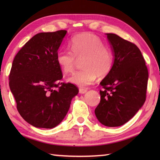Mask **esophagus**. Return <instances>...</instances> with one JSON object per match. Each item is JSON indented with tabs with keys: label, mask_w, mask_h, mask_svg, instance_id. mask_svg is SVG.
Here are the masks:
<instances>
[{
	"label": "esophagus",
	"mask_w": 160,
	"mask_h": 160,
	"mask_svg": "<svg viewBox=\"0 0 160 160\" xmlns=\"http://www.w3.org/2000/svg\"><path fill=\"white\" fill-rule=\"evenodd\" d=\"M87 91V89H83V88H80L79 89V93L81 94H83V93H85Z\"/></svg>",
	"instance_id": "34e87169"
}]
</instances>
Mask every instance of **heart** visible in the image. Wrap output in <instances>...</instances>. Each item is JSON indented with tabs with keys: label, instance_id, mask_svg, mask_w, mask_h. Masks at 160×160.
<instances>
[{
	"label": "heart",
	"instance_id": "heart-1",
	"mask_svg": "<svg viewBox=\"0 0 160 160\" xmlns=\"http://www.w3.org/2000/svg\"><path fill=\"white\" fill-rule=\"evenodd\" d=\"M70 49H59L56 53L58 64L64 73L73 72L77 59H83V69L75 72L69 80L80 87L92 84L98 76L104 78L112 70L114 56L110 48L105 46L99 37L91 33H84L71 38Z\"/></svg>",
	"mask_w": 160,
	"mask_h": 160
}]
</instances>
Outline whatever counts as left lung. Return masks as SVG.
Here are the masks:
<instances>
[{
  "mask_svg": "<svg viewBox=\"0 0 160 160\" xmlns=\"http://www.w3.org/2000/svg\"><path fill=\"white\" fill-rule=\"evenodd\" d=\"M113 47L114 63L102 80L101 99L95 109L98 120L108 127L127 123L146 100L148 72L140 49L114 33H107Z\"/></svg>",
  "mask_w": 160,
  "mask_h": 160,
  "instance_id": "obj_1",
  "label": "left lung"
}]
</instances>
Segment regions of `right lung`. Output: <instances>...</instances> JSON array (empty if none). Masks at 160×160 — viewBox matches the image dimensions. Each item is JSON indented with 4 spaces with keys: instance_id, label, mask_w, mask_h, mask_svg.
<instances>
[{
    "instance_id": "1",
    "label": "right lung",
    "mask_w": 160,
    "mask_h": 160,
    "mask_svg": "<svg viewBox=\"0 0 160 160\" xmlns=\"http://www.w3.org/2000/svg\"><path fill=\"white\" fill-rule=\"evenodd\" d=\"M66 33V30L37 33L13 60L9 84L17 110L37 128L58 125L79 91L73 84L60 82L63 76L56 56Z\"/></svg>"
}]
</instances>
